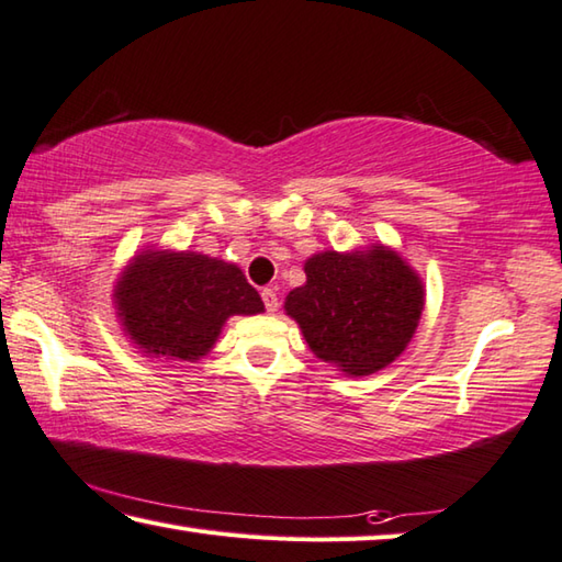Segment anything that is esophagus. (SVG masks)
I'll use <instances>...</instances> for the list:
<instances>
[{
	"instance_id": "esophagus-1",
	"label": "esophagus",
	"mask_w": 562,
	"mask_h": 562,
	"mask_svg": "<svg viewBox=\"0 0 562 562\" xmlns=\"http://www.w3.org/2000/svg\"><path fill=\"white\" fill-rule=\"evenodd\" d=\"M262 302H265V310H268L270 314H274L278 312V307H280V300H278V292H274L272 288H265L262 292Z\"/></svg>"
}]
</instances>
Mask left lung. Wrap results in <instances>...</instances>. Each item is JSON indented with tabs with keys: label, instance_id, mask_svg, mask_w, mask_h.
<instances>
[{
	"label": "left lung",
	"instance_id": "obj_1",
	"mask_svg": "<svg viewBox=\"0 0 562 562\" xmlns=\"http://www.w3.org/2000/svg\"><path fill=\"white\" fill-rule=\"evenodd\" d=\"M307 282L284 297L316 359L349 379L383 371L415 336L425 284L401 252L383 243L322 250L304 260Z\"/></svg>",
	"mask_w": 562,
	"mask_h": 562
}]
</instances>
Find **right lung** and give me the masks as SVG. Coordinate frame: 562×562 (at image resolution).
<instances>
[{"instance_id": "obj_1", "label": "right lung", "mask_w": 562, "mask_h": 562, "mask_svg": "<svg viewBox=\"0 0 562 562\" xmlns=\"http://www.w3.org/2000/svg\"><path fill=\"white\" fill-rule=\"evenodd\" d=\"M112 307L142 356L191 363L211 353L231 316L265 312L238 265L157 246L125 265L112 284Z\"/></svg>"}]
</instances>
